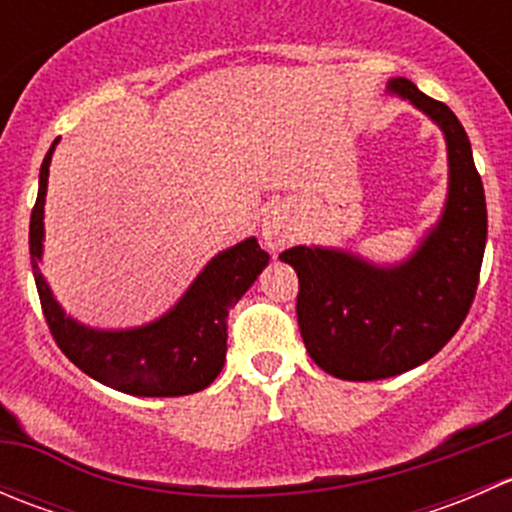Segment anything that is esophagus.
Returning <instances> with one entry per match:
<instances>
[{"label": "esophagus", "mask_w": 512, "mask_h": 512, "mask_svg": "<svg viewBox=\"0 0 512 512\" xmlns=\"http://www.w3.org/2000/svg\"><path fill=\"white\" fill-rule=\"evenodd\" d=\"M262 240L270 250H282L289 242L294 240V227L292 220L287 218L285 210L270 208L262 218Z\"/></svg>", "instance_id": "obj_1"}]
</instances>
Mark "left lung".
Here are the masks:
<instances>
[{
  "mask_svg": "<svg viewBox=\"0 0 512 512\" xmlns=\"http://www.w3.org/2000/svg\"><path fill=\"white\" fill-rule=\"evenodd\" d=\"M389 91L414 103L446 136L441 220L409 260L391 267L334 247L299 245L280 255L299 277L304 347L319 369L344 381L404 374L451 342L476 297L488 235L483 183L456 113L401 76Z\"/></svg>",
  "mask_w": 512,
  "mask_h": 512,
  "instance_id": "left-lung-1",
  "label": "left lung"
}]
</instances>
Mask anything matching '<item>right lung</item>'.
<instances>
[{
  "instance_id": "obj_1",
  "label": "right lung",
  "mask_w": 512,
  "mask_h": 512,
  "mask_svg": "<svg viewBox=\"0 0 512 512\" xmlns=\"http://www.w3.org/2000/svg\"><path fill=\"white\" fill-rule=\"evenodd\" d=\"M59 141H54V146ZM54 146L39 173V195L29 223V255L46 324L59 349L84 374L133 396H185L203 391L223 371L227 312L267 267L255 237L215 255L168 314L136 329H91L66 317L39 272L44 242V198Z\"/></svg>"
}]
</instances>
